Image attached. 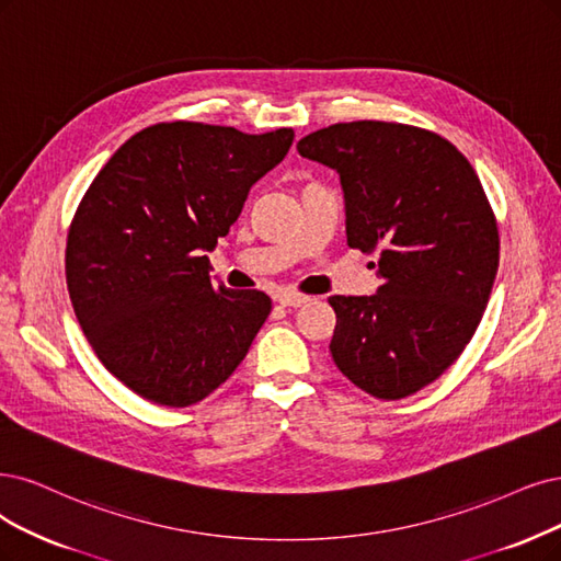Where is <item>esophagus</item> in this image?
Returning <instances> with one entry per match:
<instances>
[{"label":"esophagus","instance_id":"1","mask_svg":"<svg viewBox=\"0 0 561 561\" xmlns=\"http://www.w3.org/2000/svg\"><path fill=\"white\" fill-rule=\"evenodd\" d=\"M309 298L307 296H302V294H279L277 296V302L282 305V307H300V305H305Z\"/></svg>","mask_w":561,"mask_h":561}]
</instances>
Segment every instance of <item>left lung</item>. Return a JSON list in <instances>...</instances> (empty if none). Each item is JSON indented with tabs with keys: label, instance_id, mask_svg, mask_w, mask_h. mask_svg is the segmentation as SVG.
I'll return each instance as SVG.
<instances>
[{
	"label": "left lung",
	"instance_id": "8db88e82",
	"mask_svg": "<svg viewBox=\"0 0 561 561\" xmlns=\"http://www.w3.org/2000/svg\"><path fill=\"white\" fill-rule=\"evenodd\" d=\"M340 173L346 242L379 254L375 296H330V354L379 400H402L458 360L488 305L500 231L479 175L446 138L398 122H340L298 142Z\"/></svg>",
	"mask_w": 561,
	"mask_h": 561
}]
</instances>
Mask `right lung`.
<instances>
[{
	"label": "right lung",
	"instance_id": "right-lung-1",
	"mask_svg": "<svg viewBox=\"0 0 561 561\" xmlns=\"http://www.w3.org/2000/svg\"><path fill=\"white\" fill-rule=\"evenodd\" d=\"M291 142L294 129L152 124L82 196L67 238L73 312L103 367L142 400L196 404L247 356L273 305L215 284L205 252Z\"/></svg>",
	"mask_w": 561,
	"mask_h": 561
}]
</instances>
